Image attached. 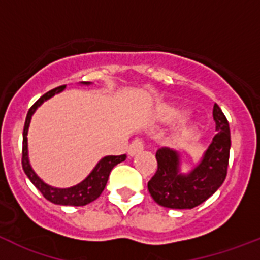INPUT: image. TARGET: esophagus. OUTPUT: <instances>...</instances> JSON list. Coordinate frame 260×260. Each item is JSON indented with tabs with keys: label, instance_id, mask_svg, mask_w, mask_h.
I'll return each mask as SVG.
<instances>
[{
	"label": "esophagus",
	"instance_id": "34e87169",
	"mask_svg": "<svg viewBox=\"0 0 260 260\" xmlns=\"http://www.w3.org/2000/svg\"><path fill=\"white\" fill-rule=\"evenodd\" d=\"M143 147H144V144H143V142L141 141V139H135V141H133L132 144L128 146L127 153L130 156L137 155L138 152H141V151L143 150Z\"/></svg>",
	"mask_w": 260,
	"mask_h": 260
}]
</instances>
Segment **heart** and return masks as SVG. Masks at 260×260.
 <instances>
[{"mask_svg":"<svg viewBox=\"0 0 260 260\" xmlns=\"http://www.w3.org/2000/svg\"><path fill=\"white\" fill-rule=\"evenodd\" d=\"M183 109L178 107H164L160 112V119L162 122H173L176 119L181 118L183 116ZM198 135V126L195 125H185L180 127V130L177 132L176 141L177 142H189L195 139Z\"/></svg>","mask_w":260,"mask_h":260,"instance_id":"heart-1","label":"heart"}]
</instances>
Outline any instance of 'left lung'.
I'll list each match as a JSON object with an SVG mask.
<instances>
[{"label": "left lung", "mask_w": 260, "mask_h": 260, "mask_svg": "<svg viewBox=\"0 0 260 260\" xmlns=\"http://www.w3.org/2000/svg\"><path fill=\"white\" fill-rule=\"evenodd\" d=\"M213 119L217 133L202 161L189 174L180 173V156L176 151L168 147L157 150V169L147 186L158 206L190 210L207 201L222 185L228 172L231 130L228 119L217 104L213 105Z\"/></svg>", "instance_id": "obj_1"}]
</instances>
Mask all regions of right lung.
<instances>
[{"label": "right lung", "instance_id": "right-lung-1", "mask_svg": "<svg viewBox=\"0 0 260 260\" xmlns=\"http://www.w3.org/2000/svg\"><path fill=\"white\" fill-rule=\"evenodd\" d=\"M84 84H89V82H83ZM65 86H59L56 88L50 89L47 93L41 96L35 104L29 108L28 113L26 117V122H24V128H23V148H22V167L24 173L27 174V177L29 178L34 185H35L36 189L43 194L45 199H48L49 202L54 204H62V206H86V204L91 203L95 199H98L100 197V194L103 192V190L105 189V185L108 182V178H109L110 171L116 167L117 164L122 162L126 158V155H119V156H105L104 158H102L100 161L98 162V165L95 167L89 176L87 177L86 180L82 181L80 183H78L77 186H73V187H69V189H56V187H52V186H48L47 183H44L43 181L39 178L35 174V172L32 171L31 165L28 162V151H27V133H28V126L29 121H31V117L34 114V112L36 110V108L39 105H41L45 100H48L49 98H52L54 93L61 92L62 89L65 88Z\"/></svg>", "mask_w": 260, "mask_h": 260}]
</instances>
